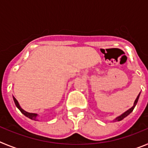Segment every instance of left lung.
Here are the masks:
<instances>
[{
  "mask_svg": "<svg viewBox=\"0 0 148 148\" xmlns=\"http://www.w3.org/2000/svg\"><path fill=\"white\" fill-rule=\"evenodd\" d=\"M139 95H140V93L138 94V96H137L136 99V100H135V102H134V104H133V107H132V108H130V109L128 110H127L126 112H125V113H123V114H121V116H119V117H117V118H116V119H115V121H121V120H122L123 119H125V117H126V116H127L128 115H129L130 113H131V112H133V109H134V108H135V106L136 105L137 102H138V98H139Z\"/></svg>",
  "mask_w": 148,
  "mask_h": 148,
  "instance_id": "8db88e82",
  "label": "left lung"
}]
</instances>
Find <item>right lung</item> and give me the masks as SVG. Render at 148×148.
<instances>
[{
    "label": "right lung",
    "instance_id": "obj_1",
    "mask_svg": "<svg viewBox=\"0 0 148 148\" xmlns=\"http://www.w3.org/2000/svg\"><path fill=\"white\" fill-rule=\"evenodd\" d=\"M13 99H14V101H15V105H16L17 108L20 110L21 112V113H23L24 116H27V117H28V118L31 119L36 120V117H37V116H38L37 114H35V113H28V112H26L25 110H23L21 108L20 105H19V104H18V101L16 100V99H15L14 96H13Z\"/></svg>",
    "mask_w": 148,
    "mask_h": 148
}]
</instances>
